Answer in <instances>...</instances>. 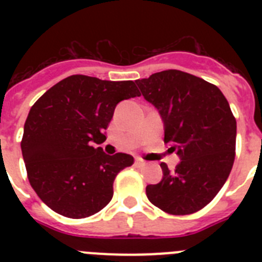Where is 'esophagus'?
<instances>
[{"instance_id": "obj_1", "label": "esophagus", "mask_w": 262, "mask_h": 262, "mask_svg": "<svg viewBox=\"0 0 262 262\" xmlns=\"http://www.w3.org/2000/svg\"><path fill=\"white\" fill-rule=\"evenodd\" d=\"M135 164H136V165H138V166H144L147 163H145L144 160H142V159H136V160H135Z\"/></svg>"}]
</instances>
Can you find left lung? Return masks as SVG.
I'll use <instances>...</instances> for the list:
<instances>
[{"mask_svg":"<svg viewBox=\"0 0 262 262\" xmlns=\"http://www.w3.org/2000/svg\"><path fill=\"white\" fill-rule=\"evenodd\" d=\"M139 89L164 120V142L181 163L145 189L152 205L170 215H189L215 198L235 161L236 119L219 88L177 71L159 72L136 80Z\"/></svg>","mask_w":262,"mask_h":262,"instance_id":"8db88e82","label":"left lung"}]
</instances>
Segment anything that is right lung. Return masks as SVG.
Returning <instances> with one entry per match:
<instances>
[{
	"label": "right lung",
	"mask_w": 262,
	"mask_h": 262,
	"mask_svg": "<svg viewBox=\"0 0 262 262\" xmlns=\"http://www.w3.org/2000/svg\"><path fill=\"white\" fill-rule=\"evenodd\" d=\"M139 96L134 81L73 75L32 105L20 148L30 185L51 210L82 219L110 202L115 177L134 157L108 156L94 143L106 140L115 106Z\"/></svg>",
	"instance_id": "right-lung-1"
}]
</instances>
